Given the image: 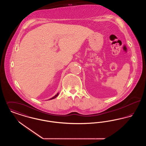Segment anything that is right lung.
Returning a JSON list of instances; mask_svg holds the SVG:
<instances>
[{
  "mask_svg": "<svg viewBox=\"0 0 146 146\" xmlns=\"http://www.w3.org/2000/svg\"><path fill=\"white\" fill-rule=\"evenodd\" d=\"M58 93H57V94L55 96H54V97L51 98H50V99H49V100H52V99H54V98H55L56 97H57V96H58Z\"/></svg>",
  "mask_w": 146,
  "mask_h": 146,
  "instance_id": "right-lung-1",
  "label": "right lung"
}]
</instances>
